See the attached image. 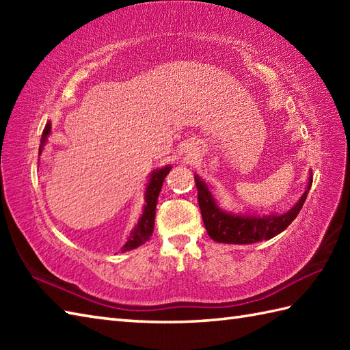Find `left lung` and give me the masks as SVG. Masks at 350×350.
<instances>
[{
	"instance_id": "left-lung-1",
	"label": "left lung",
	"mask_w": 350,
	"mask_h": 350,
	"mask_svg": "<svg viewBox=\"0 0 350 350\" xmlns=\"http://www.w3.org/2000/svg\"><path fill=\"white\" fill-rule=\"evenodd\" d=\"M194 179L198 191V206L200 211H202L207 234L215 242L243 245L272 239L273 236L284 232L292 224V221L298 217L301 207L304 206V202H306L307 194L311 188L313 176L310 173L306 192H304L298 200V203L292 209L286 213L272 212L267 215H257L251 212L236 213L221 209L217 200L213 198L209 187L202 180V177L194 174Z\"/></svg>"
}]
</instances>
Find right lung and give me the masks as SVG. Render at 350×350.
Listing matches in <instances>:
<instances>
[{
  "label": "right lung",
  "mask_w": 350,
  "mask_h": 350,
  "mask_svg": "<svg viewBox=\"0 0 350 350\" xmlns=\"http://www.w3.org/2000/svg\"><path fill=\"white\" fill-rule=\"evenodd\" d=\"M51 135V123H46L40 138V147H39V154H42L44 144L48 143V137ZM171 165H165L162 168H156L153 170L150 174H148V180L146 185V191H144V207H143V213L137 222V226L133 227V230L129 234V239L123 245L122 251H131L138 248L139 245L146 243L153 233V227H154V215H156V204H158V197L162 188V183L165 180L167 174L170 173Z\"/></svg>",
  "instance_id": "1"
}]
</instances>
